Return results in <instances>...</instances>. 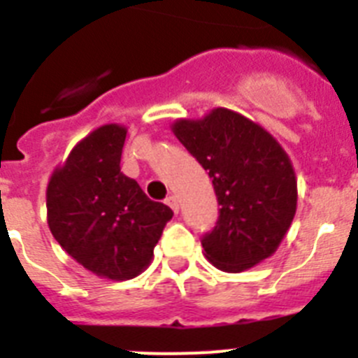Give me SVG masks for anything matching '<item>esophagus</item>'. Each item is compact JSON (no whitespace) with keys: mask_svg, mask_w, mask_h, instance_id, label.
Instances as JSON below:
<instances>
[{"mask_svg":"<svg viewBox=\"0 0 358 358\" xmlns=\"http://www.w3.org/2000/svg\"><path fill=\"white\" fill-rule=\"evenodd\" d=\"M166 204H169V206L172 208L173 213H179V201H177L176 195H170V197L166 199Z\"/></svg>","mask_w":358,"mask_h":358,"instance_id":"1","label":"esophagus"}]
</instances>
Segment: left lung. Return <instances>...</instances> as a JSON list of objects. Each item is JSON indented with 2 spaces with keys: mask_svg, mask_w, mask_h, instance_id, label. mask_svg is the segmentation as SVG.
<instances>
[{
  "mask_svg": "<svg viewBox=\"0 0 358 358\" xmlns=\"http://www.w3.org/2000/svg\"><path fill=\"white\" fill-rule=\"evenodd\" d=\"M213 182L220 215L202 238L204 256L224 273H242L273 256L297 208V179L285 148L260 123L217 107L170 125Z\"/></svg>",
  "mask_w": 358,
  "mask_h": 358,
  "instance_id": "obj_1",
  "label": "left lung"
}]
</instances>
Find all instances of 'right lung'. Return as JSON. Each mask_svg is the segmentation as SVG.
I'll return each instance as SVG.
<instances>
[{
	"instance_id": "obj_1",
	"label": "right lung",
	"mask_w": 358,
	"mask_h": 358,
	"mask_svg": "<svg viewBox=\"0 0 358 358\" xmlns=\"http://www.w3.org/2000/svg\"><path fill=\"white\" fill-rule=\"evenodd\" d=\"M125 136L120 123L94 129L53 170L46 188L53 238L90 273L113 281L143 273L173 215L120 172Z\"/></svg>"
}]
</instances>
